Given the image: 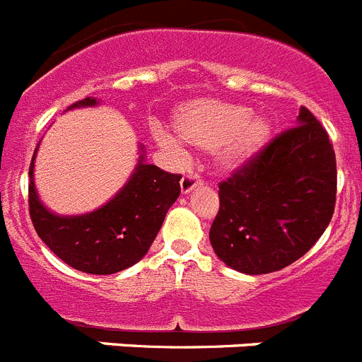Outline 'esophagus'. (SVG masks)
Masks as SVG:
<instances>
[{
  "label": "esophagus",
  "mask_w": 362,
  "mask_h": 362,
  "mask_svg": "<svg viewBox=\"0 0 362 362\" xmlns=\"http://www.w3.org/2000/svg\"><path fill=\"white\" fill-rule=\"evenodd\" d=\"M199 185H203L199 175L187 174L183 175V179H181V192H183V194H188V192H192L196 187H199Z\"/></svg>",
  "instance_id": "34e87169"
}]
</instances>
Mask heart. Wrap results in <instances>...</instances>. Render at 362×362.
I'll return each instance as SVG.
<instances>
[{
	"mask_svg": "<svg viewBox=\"0 0 362 362\" xmlns=\"http://www.w3.org/2000/svg\"><path fill=\"white\" fill-rule=\"evenodd\" d=\"M175 130L185 143L203 152H216L223 170H238L270 141L272 123L252 116V108L239 103L199 101L175 114ZM165 146L179 150L168 136L159 137Z\"/></svg>",
	"mask_w": 362,
	"mask_h": 362,
	"instance_id": "1",
	"label": "heart"
}]
</instances>
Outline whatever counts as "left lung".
Returning <instances> with one entry per match:
<instances>
[{"mask_svg": "<svg viewBox=\"0 0 362 362\" xmlns=\"http://www.w3.org/2000/svg\"><path fill=\"white\" fill-rule=\"evenodd\" d=\"M337 194L334 145L306 107L297 124L219 183L210 228L214 252L233 270L259 276L288 267L330 225Z\"/></svg>", "mask_w": 362, "mask_h": 362, "instance_id": "8db88e82", "label": "left lung"}]
</instances>
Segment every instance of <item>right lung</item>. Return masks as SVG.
Instances as JSON below:
<instances>
[{"label": "right lung", "mask_w": 362, "mask_h": 362, "mask_svg": "<svg viewBox=\"0 0 362 362\" xmlns=\"http://www.w3.org/2000/svg\"><path fill=\"white\" fill-rule=\"evenodd\" d=\"M94 105H98L94 98H85L70 108ZM143 153L129 183L101 209L85 216H56L45 209L37 197L32 179L34 152L28 170L32 225L41 241L69 267L108 276L132 267L148 252L166 212L181 194V175L148 165Z\"/></svg>", "instance_id": "add662e5"}]
</instances>
